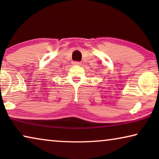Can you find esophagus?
I'll return each instance as SVG.
<instances>
[{"label":"esophagus","instance_id":"34e87169","mask_svg":"<svg viewBox=\"0 0 159 159\" xmlns=\"http://www.w3.org/2000/svg\"><path fill=\"white\" fill-rule=\"evenodd\" d=\"M74 64H75V65H81V62L75 61V62H74Z\"/></svg>","mask_w":159,"mask_h":159}]
</instances>
